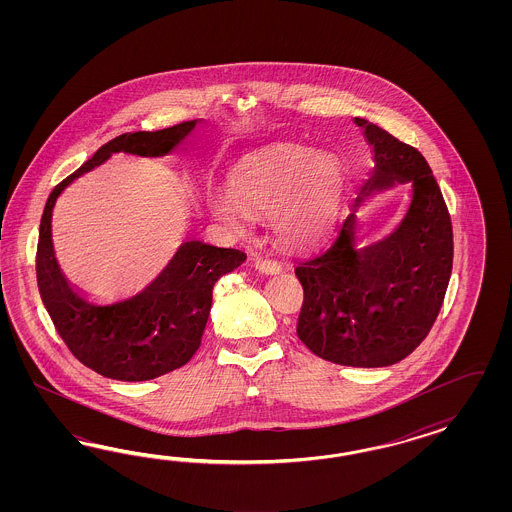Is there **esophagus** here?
I'll use <instances>...</instances> for the list:
<instances>
[{
  "instance_id": "esophagus-1",
  "label": "esophagus",
  "mask_w": 512,
  "mask_h": 512,
  "mask_svg": "<svg viewBox=\"0 0 512 512\" xmlns=\"http://www.w3.org/2000/svg\"><path fill=\"white\" fill-rule=\"evenodd\" d=\"M255 268L259 272H263V274H270V276L281 272V264L278 261H270V259H257L255 261Z\"/></svg>"
}]
</instances>
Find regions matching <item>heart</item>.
I'll return each instance as SVG.
<instances>
[{
  "mask_svg": "<svg viewBox=\"0 0 512 512\" xmlns=\"http://www.w3.org/2000/svg\"><path fill=\"white\" fill-rule=\"evenodd\" d=\"M343 193L336 155L278 144L246 155L229 176V193H214L210 208L231 227L249 214L270 212V225L291 248H311L332 233Z\"/></svg>",
  "mask_w": 512,
  "mask_h": 512,
  "instance_id": "obj_1",
  "label": "heart"
}]
</instances>
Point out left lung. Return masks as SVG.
I'll return each instance as SVG.
<instances>
[{"mask_svg": "<svg viewBox=\"0 0 512 512\" xmlns=\"http://www.w3.org/2000/svg\"><path fill=\"white\" fill-rule=\"evenodd\" d=\"M355 124L373 148V171L332 244L295 268L304 289L296 334L334 364L383 368L411 355L435 323L452 272V225L419 150L368 120ZM398 183L412 191L401 223L383 241L357 249V210Z\"/></svg>", "mask_w": 512, "mask_h": 512, "instance_id": "obj_1", "label": "left lung"}]
</instances>
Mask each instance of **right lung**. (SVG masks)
<instances>
[{
	"label": "right lung",
	"instance_id": "right-lung-1",
	"mask_svg": "<svg viewBox=\"0 0 512 512\" xmlns=\"http://www.w3.org/2000/svg\"><path fill=\"white\" fill-rule=\"evenodd\" d=\"M197 120L161 131L124 133L103 144L90 161L52 189L39 227L37 285L52 323L75 357L116 381H150L182 368L201 345L217 279L246 261L238 249L187 240L161 274L140 293L95 304L69 283L52 244V210L63 189L112 154L161 157L178 148Z\"/></svg>",
	"mask_w": 512,
	"mask_h": 512
}]
</instances>
